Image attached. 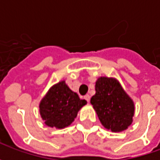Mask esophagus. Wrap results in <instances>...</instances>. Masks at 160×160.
Returning a JSON list of instances; mask_svg holds the SVG:
<instances>
[{"label":"esophagus","instance_id":"34e87169","mask_svg":"<svg viewBox=\"0 0 160 160\" xmlns=\"http://www.w3.org/2000/svg\"><path fill=\"white\" fill-rule=\"evenodd\" d=\"M84 98H85V99H86V100H87V102L89 103V101H90V98H91L90 95H88V94H87V95H86V96L84 97Z\"/></svg>","mask_w":160,"mask_h":160}]
</instances>
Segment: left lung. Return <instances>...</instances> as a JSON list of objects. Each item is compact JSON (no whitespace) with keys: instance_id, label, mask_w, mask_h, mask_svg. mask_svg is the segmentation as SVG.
I'll list each match as a JSON object with an SVG mask.
<instances>
[{"instance_id":"8db88e82","label":"left lung","mask_w":160,"mask_h":160,"mask_svg":"<svg viewBox=\"0 0 160 160\" xmlns=\"http://www.w3.org/2000/svg\"><path fill=\"white\" fill-rule=\"evenodd\" d=\"M91 104L106 129L122 132L133 122L134 103L116 78L101 76L95 84Z\"/></svg>"}]
</instances>
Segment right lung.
<instances>
[{"instance_id":"obj_1","label":"right lung","mask_w":160,"mask_h":160,"mask_svg":"<svg viewBox=\"0 0 160 160\" xmlns=\"http://www.w3.org/2000/svg\"><path fill=\"white\" fill-rule=\"evenodd\" d=\"M87 102L70 89L65 80L53 85L39 104V113L50 128H64L74 121L78 112Z\"/></svg>"}]
</instances>
